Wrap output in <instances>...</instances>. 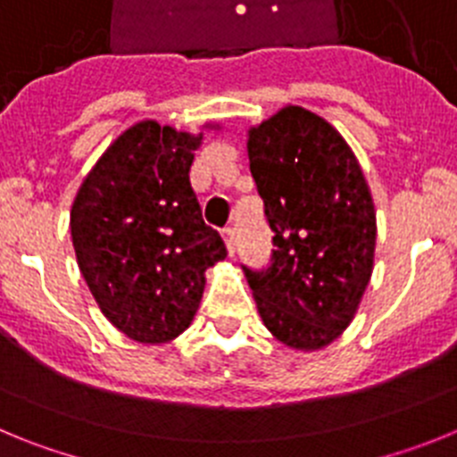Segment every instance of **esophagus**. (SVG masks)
I'll return each mask as SVG.
<instances>
[{
  "label": "esophagus",
  "mask_w": 457,
  "mask_h": 457,
  "mask_svg": "<svg viewBox=\"0 0 457 457\" xmlns=\"http://www.w3.org/2000/svg\"><path fill=\"white\" fill-rule=\"evenodd\" d=\"M221 237H224V242H226V249H228V256H233V252H236V236H233V228H231V226H226L224 231H221Z\"/></svg>",
  "instance_id": "obj_1"
}]
</instances>
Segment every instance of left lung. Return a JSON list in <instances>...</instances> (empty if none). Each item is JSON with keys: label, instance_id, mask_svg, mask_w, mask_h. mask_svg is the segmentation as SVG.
Segmentation results:
<instances>
[{"label": "left lung", "instance_id": "obj_1", "mask_svg": "<svg viewBox=\"0 0 457 457\" xmlns=\"http://www.w3.org/2000/svg\"><path fill=\"white\" fill-rule=\"evenodd\" d=\"M272 263L245 268L261 320L293 350L327 348L353 322L373 274L378 221L364 171L322 116L286 104L247 132Z\"/></svg>", "mask_w": 457, "mask_h": 457}]
</instances>
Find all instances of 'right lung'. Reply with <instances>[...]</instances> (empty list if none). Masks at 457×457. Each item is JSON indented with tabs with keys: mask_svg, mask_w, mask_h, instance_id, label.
Returning <instances> with one entry per match:
<instances>
[{
	"mask_svg": "<svg viewBox=\"0 0 457 457\" xmlns=\"http://www.w3.org/2000/svg\"><path fill=\"white\" fill-rule=\"evenodd\" d=\"M201 141L204 132L139 120L112 141L72 201L79 272L103 316L137 343L180 337L199 311L205 270L226 258L189 185Z\"/></svg>",
	"mask_w": 457,
	"mask_h": 457,
	"instance_id": "1",
	"label": "right lung"
}]
</instances>
